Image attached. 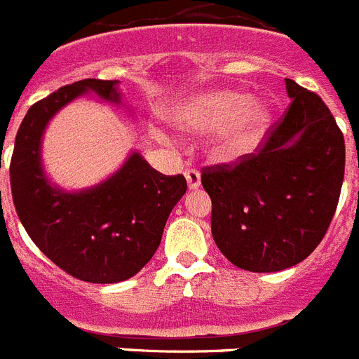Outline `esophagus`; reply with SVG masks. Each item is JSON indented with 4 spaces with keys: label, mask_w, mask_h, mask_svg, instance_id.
I'll return each instance as SVG.
<instances>
[{
    "label": "esophagus",
    "mask_w": 359,
    "mask_h": 359,
    "mask_svg": "<svg viewBox=\"0 0 359 359\" xmlns=\"http://www.w3.org/2000/svg\"><path fill=\"white\" fill-rule=\"evenodd\" d=\"M185 177H187V183H189V189H191V191L200 189L201 174L198 172V170H194V168H189V170L185 172Z\"/></svg>",
    "instance_id": "34e87169"
}]
</instances>
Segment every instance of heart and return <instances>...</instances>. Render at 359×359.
I'll list each match as a JSON object with an SVG mask.
<instances>
[{"instance_id": "heart-1", "label": "heart", "mask_w": 359, "mask_h": 359, "mask_svg": "<svg viewBox=\"0 0 359 359\" xmlns=\"http://www.w3.org/2000/svg\"><path fill=\"white\" fill-rule=\"evenodd\" d=\"M271 107L258 97L231 88L196 94L174 110L172 121L191 134L217 133L212 152L222 161H238L252 154L271 125Z\"/></svg>"}]
</instances>
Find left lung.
<instances>
[{"instance_id":"8db88e82","label":"left lung","mask_w":359,"mask_h":359,"mask_svg":"<svg viewBox=\"0 0 359 359\" xmlns=\"http://www.w3.org/2000/svg\"><path fill=\"white\" fill-rule=\"evenodd\" d=\"M290 107L258 154L201 174L212 238L232 265L278 272L307 258L329 229L345 174V142L320 96L285 79Z\"/></svg>"}]
</instances>
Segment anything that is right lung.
<instances>
[{
  "mask_svg": "<svg viewBox=\"0 0 359 359\" xmlns=\"http://www.w3.org/2000/svg\"><path fill=\"white\" fill-rule=\"evenodd\" d=\"M88 94L125 107L116 79H81L30 107L14 143L12 200L30 240L57 267L88 283H118L154 256L187 180L158 172L130 150L97 185L67 191L52 182L43 165V134L63 107Z\"/></svg>",
  "mask_w": 359,
  "mask_h": 359,
  "instance_id": "right-lung-1",
  "label": "right lung"
}]
</instances>
